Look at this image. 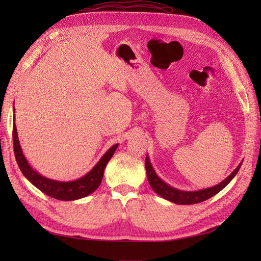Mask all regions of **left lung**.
Returning a JSON list of instances; mask_svg holds the SVG:
<instances>
[{"mask_svg": "<svg viewBox=\"0 0 261 261\" xmlns=\"http://www.w3.org/2000/svg\"><path fill=\"white\" fill-rule=\"evenodd\" d=\"M145 164H146L148 181L149 184H150L152 190L154 191V193H157L159 196L164 197L165 199H167V201L171 203L180 204V205H191V204L201 203L205 201V199H208L210 197L214 196L215 194H218L220 191H222L223 188L228 185L232 179H233V177L238 174V171H239L242 165L240 163V165L238 166V167L232 171V173L226 177L224 180L221 181L218 185H215L213 187L204 188V190H199V191L186 192V191L177 190L175 187H171L170 185L167 184V182H165L162 178H159V176L156 174V171H154L152 167L148 154L146 157Z\"/></svg>", "mask_w": 261, "mask_h": 261, "instance_id": "left-lung-1", "label": "left lung"}]
</instances>
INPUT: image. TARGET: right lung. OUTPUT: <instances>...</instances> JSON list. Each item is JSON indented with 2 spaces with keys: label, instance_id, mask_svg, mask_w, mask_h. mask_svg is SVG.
<instances>
[{
  "label": "right lung",
  "instance_id": "1",
  "mask_svg": "<svg viewBox=\"0 0 261 261\" xmlns=\"http://www.w3.org/2000/svg\"><path fill=\"white\" fill-rule=\"evenodd\" d=\"M13 111H15V109H13ZM118 146L119 143L111 147L103 154L102 158L98 160L97 164L94 166L92 170L88 171L86 175L81 177V178L70 181H59L47 178V177L40 175L29 165L23 152H22L18 138V132H16V126L15 123H13L14 154L16 163H18L22 174L38 190L47 194L48 196L60 199V201H75V199L83 198L90 195L93 192H95V190L102 181L104 169L107 167L109 160L112 158Z\"/></svg>",
  "mask_w": 261,
  "mask_h": 261
}]
</instances>
